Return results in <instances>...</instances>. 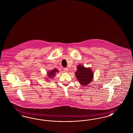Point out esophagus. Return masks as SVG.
Listing matches in <instances>:
<instances>
[{
	"label": "esophagus",
	"instance_id": "34e87169",
	"mask_svg": "<svg viewBox=\"0 0 133 133\" xmlns=\"http://www.w3.org/2000/svg\"><path fill=\"white\" fill-rule=\"evenodd\" d=\"M64 72L65 73H67L68 72V69L67 68H64L63 69Z\"/></svg>",
	"mask_w": 133,
	"mask_h": 133
}]
</instances>
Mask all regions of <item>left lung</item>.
Listing matches in <instances>:
<instances>
[{
	"mask_svg": "<svg viewBox=\"0 0 133 133\" xmlns=\"http://www.w3.org/2000/svg\"><path fill=\"white\" fill-rule=\"evenodd\" d=\"M78 70L75 73L77 79L83 86L87 85L91 82L93 78V73L90 68H86L81 65L77 67Z\"/></svg>",
	"mask_w": 133,
	"mask_h": 133,
	"instance_id": "1",
	"label": "left lung"
}]
</instances>
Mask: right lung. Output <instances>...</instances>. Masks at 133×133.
I'll return each mask as SVG.
<instances>
[{
    "instance_id": "obj_1",
    "label": "right lung",
    "mask_w": 133,
    "mask_h": 133,
    "mask_svg": "<svg viewBox=\"0 0 133 133\" xmlns=\"http://www.w3.org/2000/svg\"><path fill=\"white\" fill-rule=\"evenodd\" d=\"M58 72V70H57V69H56L52 70H51L50 72H48V76H49V77L51 79H52V78L53 76L55 75L56 72Z\"/></svg>"
}]
</instances>
